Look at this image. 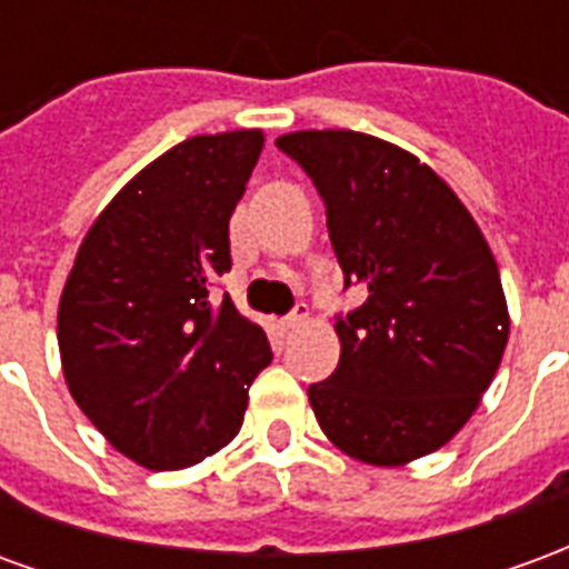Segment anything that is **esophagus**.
I'll use <instances>...</instances> for the list:
<instances>
[{
	"instance_id": "34e87169",
	"label": "esophagus",
	"mask_w": 569,
	"mask_h": 569,
	"mask_svg": "<svg viewBox=\"0 0 569 569\" xmlns=\"http://www.w3.org/2000/svg\"><path fill=\"white\" fill-rule=\"evenodd\" d=\"M305 320H308V305H298L289 317H283V326L286 329H298V326H305Z\"/></svg>"
}]
</instances>
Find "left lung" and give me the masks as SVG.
<instances>
[{"label":"left lung","mask_w":569,"mask_h":569,"mask_svg":"<svg viewBox=\"0 0 569 569\" xmlns=\"http://www.w3.org/2000/svg\"><path fill=\"white\" fill-rule=\"evenodd\" d=\"M277 149L310 176L345 289L338 369L310 383L322 432L371 466L432 453L472 418L500 369L509 313L476 219L399 146L353 130H298Z\"/></svg>","instance_id":"1"}]
</instances>
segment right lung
Masks as SVG:
<instances>
[{"label": "right lung", "instance_id": "obj_1", "mask_svg": "<svg viewBox=\"0 0 569 569\" xmlns=\"http://www.w3.org/2000/svg\"><path fill=\"white\" fill-rule=\"evenodd\" d=\"M261 130L191 137L121 188L81 240L60 296L69 393L149 469H186L234 439L271 345L210 286L231 271L228 222Z\"/></svg>", "mask_w": 569, "mask_h": 569}]
</instances>
